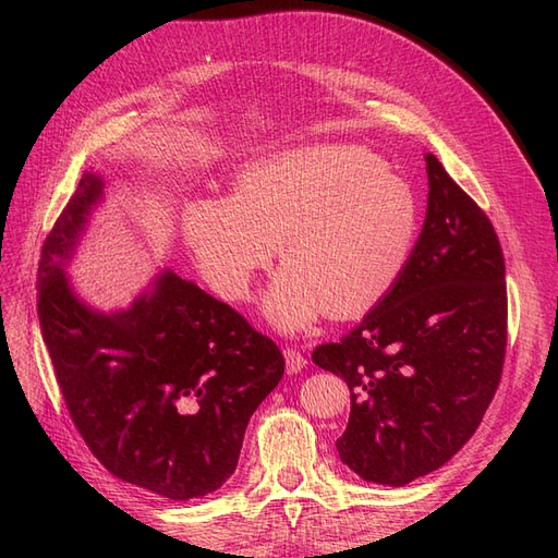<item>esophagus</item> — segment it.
<instances>
[{
    "instance_id": "obj_1",
    "label": "esophagus",
    "mask_w": 558,
    "mask_h": 558,
    "mask_svg": "<svg viewBox=\"0 0 558 558\" xmlns=\"http://www.w3.org/2000/svg\"><path fill=\"white\" fill-rule=\"evenodd\" d=\"M286 369H289V373L293 375V373H300L302 367L307 365V359L302 356L300 353V349H295V347H286Z\"/></svg>"
}]
</instances>
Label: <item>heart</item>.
<instances>
[{
	"mask_svg": "<svg viewBox=\"0 0 558 558\" xmlns=\"http://www.w3.org/2000/svg\"><path fill=\"white\" fill-rule=\"evenodd\" d=\"M421 207L412 185L363 146L316 144L244 167L234 195L195 199L185 240L207 281L226 300H244L256 272L283 258L265 293L267 318L302 330L328 310H373L408 269Z\"/></svg>",
	"mask_w": 558,
	"mask_h": 558,
	"instance_id": "obj_1",
	"label": "heart"
}]
</instances>
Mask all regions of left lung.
<instances>
[{"instance_id": "obj_1", "label": "left lung", "mask_w": 558, "mask_h": 558, "mask_svg": "<svg viewBox=\"0 0 558 558\" xmlns=\"http://www.w3.org/2000/svg\"><path fill=\"white\" fill-rule=\"evenodd\" d=\"M426 170V221L396 289L340 342L312 353L351 391L342 463L391 486L428 475L470 440L508 347L498 234L433 154Z\"/></svg>"}]
</instances>
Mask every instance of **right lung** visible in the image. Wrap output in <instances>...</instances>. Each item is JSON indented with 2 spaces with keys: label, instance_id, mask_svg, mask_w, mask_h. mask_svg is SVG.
Instances as JSON below:
<instances>
[{
  "label": "right lung",
  "instance_id": "right-lung-1",
  "mask_svg": "<svg viewBox=\"0 0 558 558\" xmlns=\"http://www.w3.org/2000/svg\"><path fill=\"white\" fill-rule=\"evenodd\" d=\"M105 183L83 174L41 246L37 312L66 410L95 459L162 498L216 492L251 414L283 377L267 335L172 269L130 310L99 314L64 275Z\"/></svg>",
  "mask_w": 558,
  "mask_h": 558
}]
</instances>
